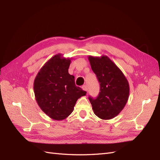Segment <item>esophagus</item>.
<instances>
[{"label": "esophagus", "instance_id": "34e87169", "mask_svg": "<svg viewBox=\"0 0 160 160\" xmlns=\"http://www.w3.org/2000/svg\"><path fill=\"white\" fill-rule=\"evenodd\" d=\"M82 89L84 91H88V87H87V85H83V86L82 87Z\"/></svg>", "mask_w": 160, "mask_h": 160}]
</instances>
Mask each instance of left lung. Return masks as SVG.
<instances>
[{
    "label": "left lung",
    "instance_id": "left-lung-1",
    "mask_svg": "<svg viewBox=\"0 0 160 160\" xmlns=\"http://www.w3.org/2000/svg\"><path fill=\"white\" fill-rule=\"evenodd\" d=\"M90 64L100 82L96 98L89 97L94 113L102 120H110L120 113L129 96V84L122 71L107 56H89Z\"/></svg>",
    "mask_w": 160,
    "mask_h": 160
}]
</instances>
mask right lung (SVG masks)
<instances>
[{
    "label": "right lung",
    "instance_id": "1",
    "mask_svg": "<svg viewBox=\"0 0 160 160\" xmlns=\"http://www.w3.org/2000/svg\"><path fill=\"white\" fill-rule=\"evenodd\" d=\"M71 60L57 54L41 68L33 82L38 106L53 120H62L72 113L78 98L87 92L75 84L68 72Z\"/></svg>",
    "mask_w": 160,
    "mask_h": 160
}]
</instances>
